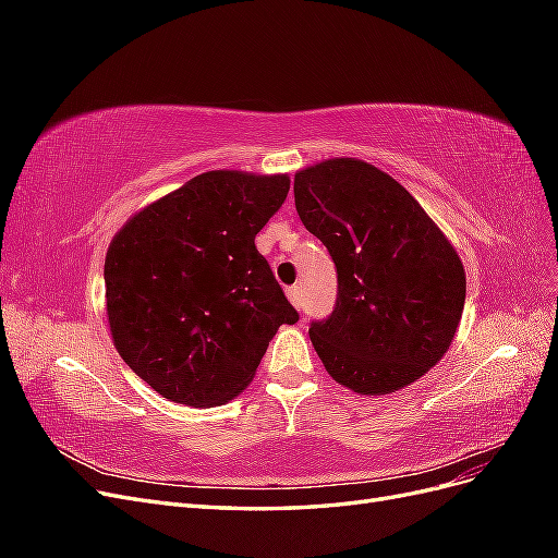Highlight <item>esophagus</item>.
<instances>
[{"label":"esophagus","instance_id":"obj_1","mask_svg":"<svg viewBox=\"0 0 558 558\" xmlns=\"http://www.w3.org/2000/svg\"><path fill=\"white\" fill-rule=\"evenodd\" d=\"M286 295H289V300L293 302V307H302V286H291L289 291H286Z\"/></svg>","mask_w":558,"mask_h":558}]
</instances>
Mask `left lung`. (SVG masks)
<instances>
[{
  "label": "left lung",
  "mask_w": 558,
  "mask_h": 558,
  "mask_svg": "<svg viewBox=\"0 0 558 558\" xmlns=\"http://www.w3.org/2000/svg\"><path fill=\"white\" fill-rule=\"evenodd\" d=\"M293 193L337 267L335 310L310 328L328 375L361 396L424 377L465 305V269L445 232L393 177L356 158L305 167Z\"/></svg>",
  "instance_id": "1"
}]
</instances>
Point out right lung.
<instances>
[{
  "instance_id": "add662e5",
  "label": "right lung",
  "mask_w": 558,
  "mask_h": 558,
  "mask_svg": "<svg viewBox=\"0 0 558 558\" xmlns=\"http://www.w3.org/2000/svg\"><path fill=\"white\" fill-rule=\"evenodd\" d=\"M289 189L286 174L205 172L116 232L105 260L111 337L162 398L211 408L240 396L279 326L300 318L256 248Z\"/></svg>"
}]
</instances>
